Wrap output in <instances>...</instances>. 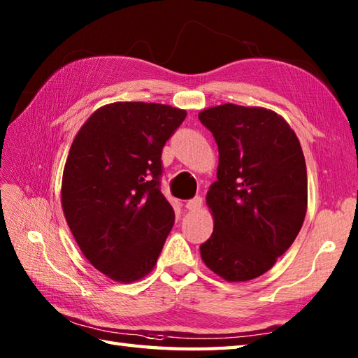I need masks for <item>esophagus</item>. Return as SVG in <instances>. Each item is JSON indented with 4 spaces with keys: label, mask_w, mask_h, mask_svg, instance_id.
Masks as SVG:
<instances>
[{
    "label": "esophagus",
    "mask_w": 358,
    "mask_h": 358,
    "mask_svg": "<svg viewBox=\"0 0 358 358\" xmlns=\"http://www.w3.org/2000/svg\"><path fill=\"white\" fill-rule=\"evenodd\" d=\"M201 206H203V199H201V196H195V199L189 200L186 203V208L189 210H199Z\"/></svg>",
    "instance_id": "1"
}]
</instances>
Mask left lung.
Returning a JSON list of instances; mask_svg holds the SVG:
<instances>
[{
    "label": "left lung",
    "instance_id": "left-lung-1",
    "mask_svg": "<svg viewBox=\"0 0 358 358\" xmlns=\"http://www.w3.org/2000/svg\"><path fill=\"white\" fill-rule=\"evenodd\" d=\"M218 146L217 181L206 194L214 232L201 260L226 281L268 272L299 235L308 209L305 155L277 112L232 103L203 109Z\"/></svg>",
    "mask_w": 358,
    "mask_h": 358
}]
</instances>
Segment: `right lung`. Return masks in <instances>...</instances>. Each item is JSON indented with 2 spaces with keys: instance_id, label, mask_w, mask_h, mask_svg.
<instances>
[{
  "instance_id": "add662e5",
  "label": "right lung",
  "mask_w": 358,
  "mask_h": 358,
  "mask_svg": "<svg viewBox=\"0 0 358 358\" xmlns=\"http://www.w3.org/2000/svg\"><path fill=\"white\" fill-rule=\"evenodd\" d=\"M186 118L167 104L101 106L75 135L62 206L81 252L96 271L134 283L155 268L175 214L159 191L162 150Z\"/></svg>"
}]
</instances>
